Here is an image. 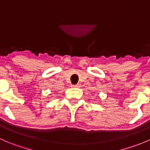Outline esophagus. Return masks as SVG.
I'll use <instances>...</instances> for the list:
<instances>
[{"mask_svg":"<svg viewBox=\"0 0 150 150\" xmlns=\"http://www.w3.org/2000/svg\"><path fill=\"white\" fill-rule=\"evenodd\" d=\"M72 88H79L80 87V85L79 84H76V85H71Z\"/></svg>","mask_w":150,"mask_h":150,"instance_id":"1","label":"esophagus"}]
</instances>
